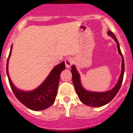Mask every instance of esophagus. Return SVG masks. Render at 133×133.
Returning a JSON list of instances; mask_svg holds the SVG:
<instances>
[{"instance_id":"34e87169","label":"esophagus","mask_w":133,"mask_h":133,"mask_svg":"<svg viewBox=\"0 0 133 133\" xmlns=\"http://www.w3.org/2000/svg\"><path fill=\"white\" fill-rule=\"evenodd\" d=\"M65 66H66L67 68H69V67H70L71 65V62L68 60V59H66V60L65 61Z\"/></svg>"}]
</instances>
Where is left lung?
I'll return each mask as SVG.
<instances>
[{
  "instance_id": "left-lung-1",
  "label": "left lung",
  "mask_w": 133,
  "mask_h": 133,
  "mask_svg": "<svg viewBox=\"0 0 133 133\" xmlns=\"http://www.w3.org/2000/svg\"><path fill=\"white\" fill-rule=\"evenodd\" d=\"M13 45L10 48L7 61V75L9 85L14 94L24 105L34 111L47 109L54 103L56 99L60 75L65 68V63L61 62L54 66L44 81L36 88L31 90H24L17 88L12 82L9 74V61L11 54Z\"/></svg>"
}]
</instances>
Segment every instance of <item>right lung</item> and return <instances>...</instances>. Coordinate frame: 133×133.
<instances>
[{
    "label": "right lung",
    "instance_id": "obj_1",
    "mask_svg": "<svg viewBox=\"0 0 133 133\" xmlns=\"http://www.w3.org/2000/svg\"><path fill=\"white\" fill-rule=\"evenodd\" d=\"M108 35L110 36L112 38H113L117 45L118 52L122 56V72L120 74L119 77L118 79V81L115 85L114 86L111 90L105 91V92H90L85 90L83 87L81 82V77L80 74L77 70V68L75 65H72L71 68V72L72 75V82L75 85L76 92H77L78 97H79L80 101L85 105L90 106V107H101L103 105L107 104L115 97L117 93L121 88L123 78H124V61L123 56H122V52L120 50L119 44L118 42L116 36L112 32H108Z\"/></svg>",
    "mask_w": 133,
    "mask_h": 133
}]
</instances>
